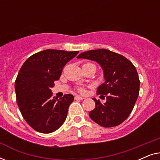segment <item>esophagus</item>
<instances>
[{
	"instance_id": "34e87169",
	"label": "esophagus",
	"mask_w": 160,
	"mask_h": 160,
	"mask_svg": "<svg viewBox=\"0 0 160 160\" xmlns=\"http://www.w3.org/2000/svg\"><path fill=\"white\" fill-rule=\"evenodd\" d=\"M84 99H85L84 97H81V96H78V95L76 96L75 97V100H84Z\"/></svg>"
}]
</instances>
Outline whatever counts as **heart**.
<instances>
[{
  "mask_svg": "<svg viewBox=\"0 0 160 160\" xmlns=\"http://www.w3.org/2000/svg\"><path fill=\"white\" fill-rule=\"evenodd\" d=\"M87 64H92V63L88 62V63H86V64H84V65H87ZM78 91L79 92H81V93H84V92H85L84 89L82 88V87H79V88H78Z\"/></svg>",
  "mask_w": 160,
  "mask_h": 160,
  "instance_id": "heart-1",
  "label": "heart"
}]
</instances>
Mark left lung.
Listing matches in <instances>:
<instances>
[{"instance_id": "left-lung-1", "label": "left lung", "mask_w": 160, "mask_h": 160, "mask_svg": "<svg viewBox=\"0 0 160 160\" xmlns=\"http://www.w3.org/2000/svg\"><path fill=\"white\" fill-rule=\"evenodd\" d=\"M77 58L98 62L106 80L98 88L97 95L106 97V102L92 98L95 108L89 117L103 128L119 125L132 112L139 95L140 80L134 65L125 57L105 49L82 52Z\"/></svg>"}]
</instances>
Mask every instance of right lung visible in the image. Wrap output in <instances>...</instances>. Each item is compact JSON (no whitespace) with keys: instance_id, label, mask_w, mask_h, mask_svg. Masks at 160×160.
<instances>
[{"instance_id":"right-lung-1","label":"right lung","mask_w":160,"mask_h":160,"mask_svg":"<svg viewBox=\"0 0 160 160\" xmlns=\"http://www.w3.org/2000/svg\"><path fill=\"white\" fill-rule=\"evenodd\" d=\"M78 53L43 50L30 56L19 70L15 81L17 102L24 119L37 132H52L64 123L74 97L67 94L54 99L50 89L65 64Z\"/></svg>"}]
</instances>
